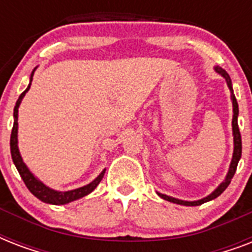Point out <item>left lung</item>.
I'll return each instance as SVG.
<instances>
[{"instance_id": "8db88e82", "label": "left lung", "mask_w": 252, "mask_h": 252, "mask_svg": "<svg viewBox=\"0 0 252 252\" xmlns=\"http://www.w3.org/2000/svg\"><path fill=\"white\" fill-rule=\"evenodd\" d=\"M216 72L220 73L221 76L226 80L227 86L230 89L231 91V100H233V111H234V115H233V134H234V154H233V159H231V165L230 168H229V172H227L226 179L225 182L220 184L219 187L216 191H213L209 196L207 197H204L201 200H197V201H183V200H178L174 199V197H170V196H166L163 193H158V196H161L162 199L167 200V201H171V203L175 204H180V205H188V207H196V205H200V204L207 203V201H211V200L216 199V197H219L221 193H222L225 189L227 188V186L230 184L231 178L234 176L235 170H237V166H238L239 158L242 156V138H241V132H239L238 128V103H237V99H235V95L233 94V87H231V80L229 74H227L222 68H220V66H216Z\"/></svg>"}]
</instances>
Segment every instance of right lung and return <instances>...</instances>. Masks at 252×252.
Listing matches in <instances>:
<instances>
[{
  "label": "right lung",
  "instance_id": "right-lung-1",
  "mask_svg": "<svg viewBox=\"0 0 252 252\" xmlns=\"http://www.w3.org/2000/svg\"><path fill=\"white\" fill-rule=\"evenodd\" d=\"M33 72H35V69H33ZM33 72L31 73V81H32L33 77ZM30 86L31 84L29 85V87L26 89L21 95H19V98L17 100V104L14 107V126L13 129H11V136H10V150H11V158H13V162L15 167H17L18 172H19V175L25 182L26 187L29 188L30 192L32 193L33 196H36L37 199L41 200V201H44V203L48 204H55V205H61V204H68L70 201H74L77 199H81V197H84V196L89 195L90 192H93L95 189V187L100 183V180L103 179V175H104V171L106 170H103L99 176L95 180H93L90 184H87L85 187L77 188V189H73V191H66V192H59L55 191V189H51L47 186L41 183L40 180H37L35 176L30 172V170L27 168V166L23 163L22 161L21 154H19V150H18V107L21 104L22 99L25 96V94L29 91Z\"/></svg>",
  "mask_w": 252,
  "mask_h": 252
}]
</instances>
